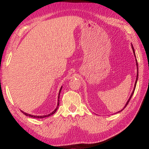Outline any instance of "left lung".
<instances>
[{
	"mask_svg": "<svg viewBox=\"0 0 149 149\" xmlns=\"http://www.w3.org/2000/svg\"><path fill=\"white\" fill-rule=\"evenodd\" d=\"M132 49H133V53H134V55H135V54L134 49H133V45H132ZM135 58H136V57H135ZM136 65H137V77H136V81H135V84L134 89H133V92H132V95H131V96H130V99H129V100H128V101L127 102V103H126V104H125V107H124V108H125L126 106H127V104H128V103H129L130 100V99H131V98H132V96H133V93H134V91H135V89L136 84H137V79H138V64H137V60H136Z\"/></svg>",
	"mask_w": 149,
	"mask_h": 149,
	"instance_id": "left-lung-1",
	"label": "left lung"
}]
</instances>
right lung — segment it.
<instances>
[{"mask_svg":"<svg viewBox=\"0 0 149 149\" xmlns=\"http://www.w3.org/2000/svg\"><path fill=\"white\" fill-rule=\"evenodd\" d=\"M62 87L60 88V91H59V95H58V105H57V107L56 108V109H55L53 112H52V113H50V114H48V115H45V116H33V115H31V114H27V113H25V112H22V113H23L24 114H25L26 116H29V117H32V118H46V117H49V116H51V115H52V114H54L55 112H56V110L58 109V105H59V98H60V91H61V90H62Z\"/></svg>","mask_w":149,"mask_h":149,"instance_id":"right-lung-1","label":"right lung"}]
</instances>
